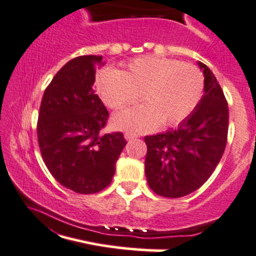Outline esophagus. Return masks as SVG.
Returning <instances> with one entry per match:
<instances>
[{"mask_svg":"<svg viewBox=\"0 0 256 256\" xmlns=\"http://www.w3.org/2000/svg\"><path fill=\"white\" fill-rule=\"evenodd\" d=\"M124 138L127 139V140H132V139L138 138V136H136V134H133V133H126Z\"/></svg>","mask_w":256,"mask_h":256,"instance_id":"esophagus-1","label":"esophagus"}]
</instances>
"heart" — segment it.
<instances>
[{
	"label": "heart",
	"mask_w": 256,
	"mask_h": 256,
	"mask_svg": "<svg viewBox=\"0 0 256 256\" xmlns=\"http://www.w3.org/2000/svg\"><path fill=\"white\" fill-rule=\"evenodd\" d=\"M204 88L202 71L194 64L176 59L144 55L122 65L120 71L102 69L96 76L100 97L118 110L142 98L146 104L118 113L113 126L142 133L178 124L188 117L201 100Z\"/></svg>",
	"instance_id": "b5f03b06"
}]
</instances>
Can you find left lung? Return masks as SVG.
<instances>
[{"label": "left lung", "instance_id": "8db88e82", "mask_svg": "<svg viewBox=\"0 0 256 256\" xmlns=\"http://www.w3.org/2000/svg\"><path fill=\"white\" fill-rule=\"evenodd\" d=\"M204 94L176 129L146 136V175L156 194L178 198L210 178L223 156L228 139L229 110L223 90L204 62Z\"/></svg>", "mask_w": 256, "mask_h": 256}]
</instances>
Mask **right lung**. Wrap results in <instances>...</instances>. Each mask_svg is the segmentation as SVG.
I'll return each instance as SVG.
<instances>
[{
  "mask_svg": "<svg viewBox=\"0 0 256 256\" xmlns=\"http://www.w3.org/2000/svg\"><path fill=\"white\" fill-rule=\"evenodd\" d=\"M100 64L97 55L68 62L46 88L39 108L36 136L44 164L58 182L76 194L106 188L127 144L122 132L101 133L110 113L94 91Z\"/></svg>",
  "mask_w": 256,
  "mask_h": 256,
  "instance_id": "add662e5",
  "label": "right lung"
}]
</instances>
